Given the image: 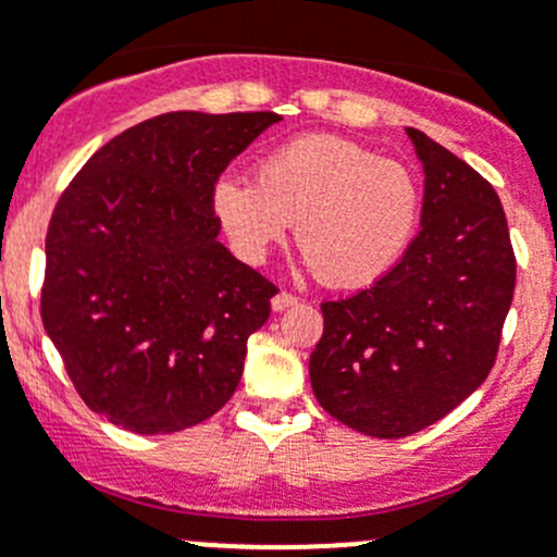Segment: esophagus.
I'll list each match as a JSON object with an SVG mask.
<instances>
[{"label": "esophagus", "instance_id": "1", "mask_svg": "<svg viewBox=\"0 0 557 557\" xmlns=\"http://www.w3.org/2000/svg\"><path fill=\"white\" fill-rule=\"evenodd\" d=\"M296 305H299V296L288 294V290H280V294H274V299H272L274 312H283V310H288V307H296Z\"/></svg>", "mask_w": 557, "mask_h": 557}]
</instances>
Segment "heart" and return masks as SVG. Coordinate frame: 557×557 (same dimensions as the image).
<instances>
[{
	"mask_svg": "<svg viewBox=\"0 0 557 557\" xmlns=\"http://www.w3.org/2000/svg\"><path fill=\"white\" fill-rule=\"evenodd\" d=\"M212 210L239 258L263 263L296 224L307 267L334 288H367L404 258L420 218L412 172L352 139L305 134L272 150L258 183L226 174Z\"/></svg>",
	"mask_w": 557,
	"mask_h": 557,
	"instance_id": "1",
	"label": "heart"
}]
</instances>
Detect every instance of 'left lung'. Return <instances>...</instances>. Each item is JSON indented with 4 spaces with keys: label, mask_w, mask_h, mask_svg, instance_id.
Masks as SVG:
<instances>
[{
    "label": "left lung",
    "mask_w": 557,
    "mask_h": 557,
    "mask_svg": "<svg viewBox=\"0 0 557 557\" xmlns=\"http://www.w3.org/2000/svg\"><path fill=\"white\" fill-rule=\"evenodd\" d=\"M407 134L425 172L418 237L383 280L320 305L310 356L320 407L377 440L418 434L485 383L518 272L493 185L418 128Z\"/></svg>",
    "instance_id": "obj_1"
}]
</instances>
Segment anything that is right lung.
Masks as SVG:
<instances>
[{"label": "right lung", "instance_id": "right-lung-1", "mask_svg": "<svg viewBox=\"0 0 557 557\" xmlns=\"http://www.w3.org/2000/svg\"><path fill=\"white\" fill-rule=\"evenodd\" d=\"M277 112H166L102 145L50 215L39 312L72 385L134 434L237 391L277 285L218 243L212 188Z\"/></svg>", "mask_w": 557, "mask_h": 557}]
</instances>
